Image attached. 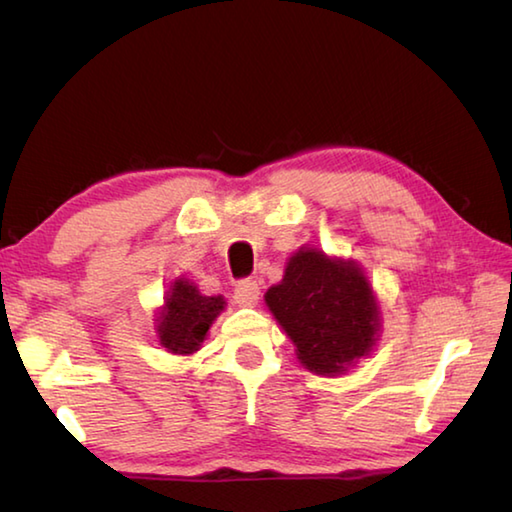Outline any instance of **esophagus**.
<instances>
[{
    "instance_id": "34e87169",
    "label": "esophagus",
    "mask_w": 512,
    "mask_h": 512,
    "mask_svg": "<svg viewBox=\"0 0 512 512\" xmlns=\"http://www.w3.org/2000/svg\"><path fill=\"white\" fill-rule=\"evenodd\" d=\"M235 300L244 307H253L259 300V287L255 280H239L235 287Z\"/></svg>"
}]
</instances>
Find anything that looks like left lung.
<instances>
[{
    "label": "left lung",
    "instance_id": "left-lung-1",
    "mask_svg": "<svg viewBox=\"0 0 512 512\" xmlns=\"http://www.w3.org/2000/svg\"><path fill=\"white\" fill-rule=\"evenodd\" d=\"M266 305L291 336L298 359L318 375L343 372L370 352L379 327L377 302L354 262L298 250Z\"/></svg>",
    "mask_w": 512,
    "mask_h": 512
}]
</instances>
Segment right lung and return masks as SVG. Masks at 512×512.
Returning <instances> with one entry per match:
<instances>
[{"label":"right lung","mask_w":512,"mask_h":512,"mask_svg":"<svg viewBox=\"0 0 512 512\" xmlns=\"http://www.w3.org/2000/svg\"><path fill=\"white\" fill-rule=\"evenodd\" d=\"M223 307L221 296H201L192 282L176 280L160 314V343L173 354L196 352Z\"/></svg>","instance_id":"1"}]
</instances>
